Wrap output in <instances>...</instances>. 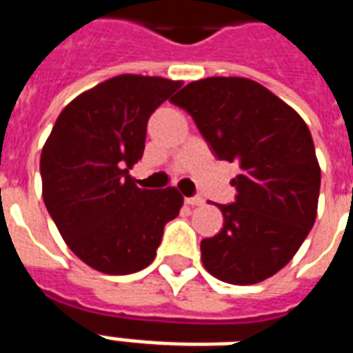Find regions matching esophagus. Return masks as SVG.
<instances>
[{"instance_id": "esophagus-1", "label": "esophagus", "mask_w": 353, "mask_h": 353, "mask_svg": "<svg viewBox=\"0 0 353 353\" xmlns=\"http://www.w3.org/2000/svg\"><path fill=\"white\" fill-rule=\"evenodd\" d=\"M185 203L190 205V207H199V205L205 203V199L199 198V196H192V198L185 199Z\"/></svg>"}]
</instances>
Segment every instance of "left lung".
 I'll return each instance as SVG.
<instances>
[{
    "label": "left lung",
    "mask_w": 353,
    "mask_h": 353,
    "mask_svg": "<svg viewBox=\"0 0 353 353\" xmlns=\"http://www.w3.org/2000/svg\"><path fill=\"white\" fill-rule=\"evenodd\" d=\"M172 102L190 113L212 154L236 161L234 203L218 205L223 227L201 241L205 269L221 282L258 284L295 256L317 218L321 168L299 113L254 80L210 77Z\"/></svg>",
    "instance_id": "1"
}]
</instances>
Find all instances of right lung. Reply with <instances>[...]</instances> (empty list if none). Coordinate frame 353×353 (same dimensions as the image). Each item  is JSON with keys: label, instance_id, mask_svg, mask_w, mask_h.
<instances>
[{"label": "right lung", "instance_id": "1", "mask_svg": "<svg viewBox=\"0 0 353 353\" xmlns=\"http://www.w3.org/2000/svg\"><path fill=\"white\" fill-rule=\"evenodd\" d=\"M181 85L113 77L69 102L43 144V203L69 249L101 273L150 265L165 225L179 214L177 188H139L130 170L143 157L150 115Z\"/></svg>", "mask_w": 353, "mask_h": 353}]
</instances>
